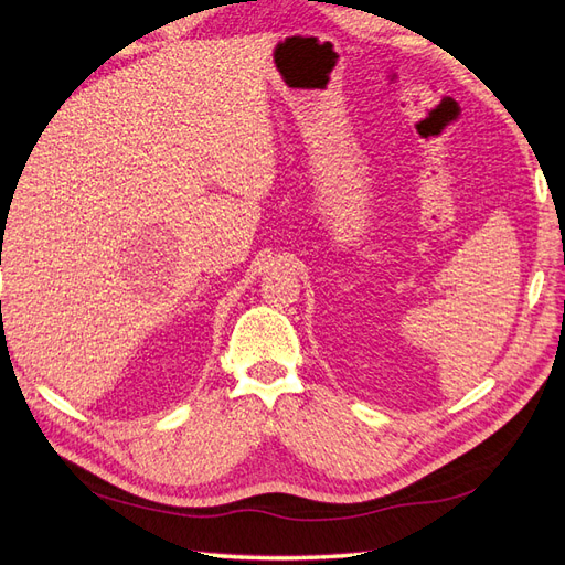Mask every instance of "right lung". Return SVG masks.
Wrapping results in <instances>:
<instances>
[{
  "instance_id": "add662e5",
  "label": "right lung",
  "mask_w": 565,
  "mask_h": 565,
  "mask_svg": "<svg viewBox=\"0 0 565 565\" xmlns=\"http://www.w3.org/2000/svg\"><path fill=\"white\" fill-rule=\"evenodd\" d=\"M0 266H2V262H0Z\"/></svg>"
}]
</instances>
